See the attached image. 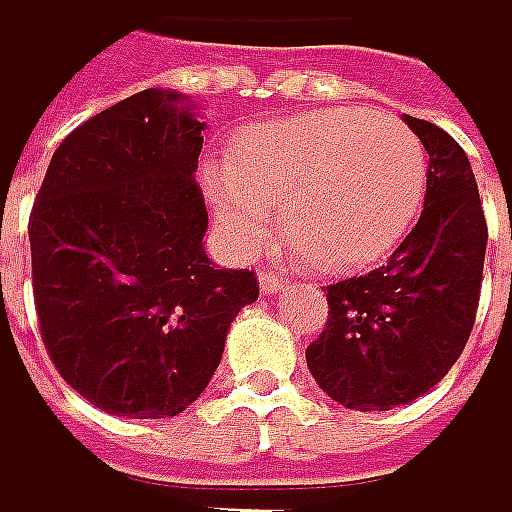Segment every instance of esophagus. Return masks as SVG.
I'll list each match as a JSON object with an SVG mask.
<instances>
[{"instance_id":"obj_1","label":"esophagus","mask_w":512,"mask_h":512,"mask_svg":"<svg viewBox=\"0 0 512 512\" xmlns=\"http://www.w3.org/2000/svg\"><path fill=\"white\" fill-rule=\"evenodd\" d=\"M258 279H261V291H264V294H276V291H282V288H285V279H282L279 273L264 270Z\"/></svg>"}]
</instances>
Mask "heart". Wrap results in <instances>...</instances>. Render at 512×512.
Returning <instances> with one entry per match:
<instances>
[{"label":"heart","instance_id":"heart-1","mask_svg":"<svg viewBox=\"0 0 512 512\" xmlns=\"http://www.w3.org/2000/svg\"><path fill=\"white\" fill-rule=\"evenodd\" d=\"M428 185L416 130L388 112L327 108L236 142L209 181L218 221L239 251L276 233L318 270L373 264L413 227Z\"/></svg>","mask_w":512,"mask_h":512}]
</instances>
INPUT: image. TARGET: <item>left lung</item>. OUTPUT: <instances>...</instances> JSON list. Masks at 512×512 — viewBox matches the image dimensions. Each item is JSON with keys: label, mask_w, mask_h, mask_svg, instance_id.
<instances>
[{"label": "left lung", "mask_w": 512, "mask_h": 512, "mask_svg": "<svg viewBox=\"0 0 512 512\" xmlns=\"http://www.w3.org/2000/svg\"><path fill=\"white\" fill-rule=\"evenodd\" d=\"M428 151L425 209L391 258L327 285V324L306 349L321 391L349 410H391L431 391L477 321L489 227L464 148L404 118Z\"/></svg>", "instance_id": "1"}]
</instances>
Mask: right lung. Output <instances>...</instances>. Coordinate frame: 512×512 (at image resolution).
Returning <instances> with one entry per match:
<instances>
[{
	"instance_id": "obj_1",
	"label": "right lung",
	"mask_w": 512,
	"mask_h": 512,
	"mask_svg": "<svg viewBox=\"0 0 512 512\" xmlns=\"http://www.w3.org/2000/svg\"><path fill=\"white\" fill-rule=\"evenodd\" d=\"M206 124L148 87L75 127L29 215L32 297L60 376L127 419L188 410L227 327L258 300L254 270H218L197 185Z\"/></svg>"
}]
</instances>
